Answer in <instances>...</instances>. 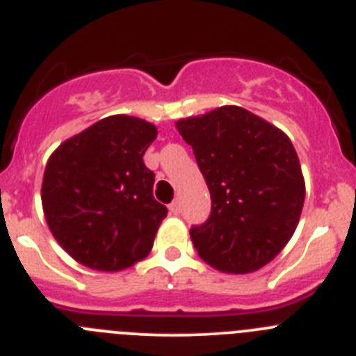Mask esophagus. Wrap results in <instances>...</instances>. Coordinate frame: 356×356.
I'll return each instance as SVG.
<instances>
[{
  "label": "esophagus",
  "mask_w": 356,
  "mask_h": 356,
  "mask_svg": "<svg viewBox=\"0 0 356 356\" xmlns=\"http://www.w3.org/2000/svg\"><path fill=\"white\" fill-rule=\"evenodd\" d=\"M168 211H170V214H174V216H177L179 211H181V206H179V202H172L170 206H168Z\"/></svg>",
  "instance_id": "1"
}]
</instances>
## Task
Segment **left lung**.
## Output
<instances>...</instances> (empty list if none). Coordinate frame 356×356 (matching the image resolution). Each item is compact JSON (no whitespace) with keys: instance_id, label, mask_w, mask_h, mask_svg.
I'll list each match as a JSON object with an SVG mask.
<instances>
[{"instance_id":"1","label":"left lung","mask_w":356,"mask_h":356,"mask_svg":"<svg viewBox=\"0 0 356 356\" xmlns=\"http://www.w3.org/2000/svg\"><path fill=\"white\" fill-rule=\"evenodd\" d=\"M175 127L211 193V216L190 230L202 261L223 273H252L293 238L305 179L289 136L241 106L186 117Z\"/></svg>"}]
</instances>
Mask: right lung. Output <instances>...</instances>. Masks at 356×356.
Here are the masks:
<instances>
[{
	"mask_svg": "<svg viewBox=\"0 0 356 356\" xmlns=\"http://www.w3.org/2000/svg\"><path fill=\"white\" fill-rule=\"evenodd\" d=\"M154 124L111 115L70 136L49 156L42 179L47 227L70 257L97 271H122L145 259L166 207L152 195L143 154Z\"/></svg>",
	"mask_w": 356,
	"mask_h": 356,
	"instance_id": "add662e5",
	"label": "right lung"
}]
</instances>
